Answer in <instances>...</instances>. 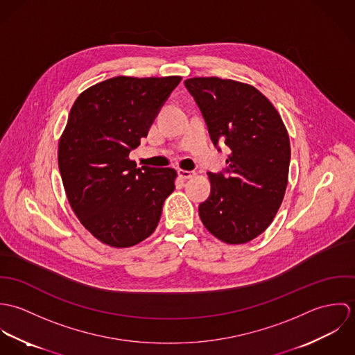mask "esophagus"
Here are the masks:
<instances>
[{
    "mask_svg": "<svg viewBox=\"0 0 355 355\" xmlns=\"http://www.w3.org/2000/svg\"><path fill=\"white\" fill-rule=\"evenodd\" d=\"M178 173H179V176H180L182 179H191V178L196 176V172H194V171H186V169H179Z\"/></svg>",
    "mask_w": 355,
    "mask_h": 355,
    "instance_id": "1",
    "label": "esophagus"
}]
</instances>
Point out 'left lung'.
Wrapping results in <instances>:
<instances>
[{
	"label": "left lung",
	"mask_w": 355,
	"mask_h": 355,
	"mask_svg": "<svg viewBox=\"0 0 355 355\" xmlns=\"http://www.w3.org/2000/svg\"><path fill=\"white\" fill-rule=\"evenodd\" d=\"M186 89L201 109L213 145L230 148L227 168L209 172L200 205L206 230L228 245L248 243L272 223L284 198L290 139L275 106L255 87L220 78H191Z\"/></svg>",
	"instance_id": "left-lung-1"
}]
</instances>
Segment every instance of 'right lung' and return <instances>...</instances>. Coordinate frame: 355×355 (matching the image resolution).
<instances>
[{
    "label": "right lung",
    "instance_id": "1",
    "mask_svg": "<svg viewBox=\"0 0 355 355\" xmlns=\"http://www.w3.org/2000/svg\"><path fill=\"white\" fill-rule=\"evenodd\" d=\"M180 76H116L83 92L58 144V168L69 205L102 243L131 248L154 232L173 168H137L130 152L148 137Z\"/></svg>",
    "mask_w": 355,
    "mask_h": 355
}]
</instances>
